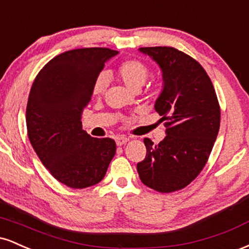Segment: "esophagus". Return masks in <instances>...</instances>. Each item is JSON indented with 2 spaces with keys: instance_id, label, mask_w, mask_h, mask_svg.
<instances>
[{
  "instance_id": "esophagus-1",
  "label": "esophagus",
  "mask_w": 249,
  "mask_h": 249,
  "mask_svg": "<svg viewBox=\"0 0 249 249\" xmlns=\"http://www.w3.org/2000/svg\"><path fill=\"white\" fill-rule=\"evenodd\" d=\"M128 141H130V138H128V137H124V136L117 137V138H116V144L118 145V146H122V145L126 144Z\"/></svg>"
}]
</instances>
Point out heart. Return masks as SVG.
<instances>
[{
    "label": "heart",
    "mask_w": 249,
    "mask_h": 249,
    "mask_svg": "<svg viewBox=\"0 0 249 249\" xmlns=\"http://www.w3.org/2000/svg\"><path fill=\"white\" fill-rule=\"evenodd\" d=\"M117 77L121 79L123 84L131 91H138L146 82L148 77V68L145 63L139 59H127L123 62L117 68ZM107 85V76L104 73H99L96 77L92 85V95L101 96L104 93Z\"/></svg>",
    "instance_id": "b5f03b06"
}]
</instances>
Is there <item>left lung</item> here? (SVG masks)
Wrapping results in <instances>:
<instances>
[{"mask_svg": "<svg viewBox=\"0 0 249 249\" xmlns=\"http://www.w3.org/2000/svg\"><path fill=\"white\" fill-rule=\"evenodd\" d=\"M158 63L164 88L157 99L166 134L153 145L145 138L146 157L137 164L139 178L147 187L171 193L190 185L208 160L220 127V105L204 68L172 47L141 48Z\"/></svg>", "mask_w": 249, "mask_h": 249, "instance_id": "obj_1", "label": "left lung"}]
</instances>
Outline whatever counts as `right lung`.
Returning a JSON list of instances; mask_svg holds the SVG:
<instances>
[{"instance_id": "1", "label": "right lung", "mask_w": 249, "mask_h": 249, "mask_svg": "<svg viewBox=\"0 0 249 249\" xmlns=\"http://www.w3.org/2000/svg\"><path fill=\"white\" fill-rule=\"evenodd\" d=\"M117 53L108 48L65 51L43 67L31 87L28 137L42 164L68 187L98 184L116 154L115 141L91 137L82 128L81 117L96 77Z\"/></svg>"}]
</instances>
